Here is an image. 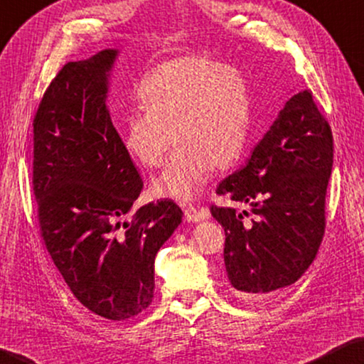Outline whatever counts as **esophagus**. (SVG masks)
Instances as JSON below:
<instances>
[{
    "mask_svg": "<svg viewBox=\"0 0 364 364\" xmlns=\"http://www.w3.org/2000/svg\"><path fill=\"white\" fill-rule=\"evenodd\" d=\"M184 218H186V220H189V223H200V220L208 218V213H206L205 210L196 208V206L189 205L184 208Z\"/></svg>",
    "mask_w": 364,
    "mask_h": 364,
    "instance_id": "esophagus-1",
    "label": "esophagus"
}]
</instances>
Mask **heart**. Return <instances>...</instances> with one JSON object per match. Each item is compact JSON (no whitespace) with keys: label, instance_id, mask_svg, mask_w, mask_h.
Segmentation results:
<instances>
[{"label":"heart","instance_id":"b5f03b06","mask_svg":"<svg viewBox=\"0 0 364 364\" xmlns=\"http://www.w3.org/2000/svg\"><path fill=\"white\" fill-rule=\"evenodd\" d=\"M123 127V145L140 166L153 168L176 139L178 148L151 181L158 197L189 202L200 194L211 167L238 159L251 121V95L237 68L203 55L168 60L149 70Z\"/></svg>","mask_w":364,"mask_h":364}]
</instances>
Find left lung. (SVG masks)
Listing matches in <instances>:
<instances>
[{"mask_svg":"<svg viewBox=\"0 0 364 364\" xmlns=\"http://www.w3.org/2000/svg\"><path fill=\"white\" fill-rule=\"evenodd\" d=\"M331 168L330 123L312 91L304 90L284 105L246 166L216 189L232 202L251 205V213L211 205L225 232L224 262L233 295L255 300L291 286L309 268L325 233Z\"/></svg>","mask_w":364,"mask_h":364,"instance_id":"obj_1","label":"left lung"}]
</instances>
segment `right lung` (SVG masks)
Returning a JSON list of instances; mask_svg holds the SVG:
<instances>
[{
  "label": "right lung",
  "mask_w": 364,
  "mask_h": 364,
  "mask_svg": "<svg viewBox=\"0 0 364 364\" xmlns=\"http://www.w3.org/2000/svg\"><path fill=\"white\" fill-rule=\"evenodd\" d=\"M117 50L61 68L33 119V192L41 238L75 298L109 320L153 301L154 257L181 223L173 200L131 213L144 180L107 110Z\"/></svg>",
  "instance_id": "right-lung-1"
}]
</instances>
